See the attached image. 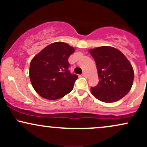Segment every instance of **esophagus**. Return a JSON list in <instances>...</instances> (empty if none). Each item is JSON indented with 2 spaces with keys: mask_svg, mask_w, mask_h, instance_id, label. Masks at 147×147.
<instances>
[{
  "mask_svg": "<svg viewBox=\"0 0 147 147\" xmlns=\"http://www.w3.org/2000/svg\"><path fill=\"white\" fill-rule=\"evenodd\" d=\"M82 76H83V77H86V74L85 73V72H84V73L83 74H82Z\"/></svg>",
  "mask_w": 147,
  "mask_h": 147,
  "instance_id": "obj_1",
  "label": "esophagus"
}]
</instances>
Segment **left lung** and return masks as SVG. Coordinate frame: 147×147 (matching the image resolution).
Listing matches in <instances>:
<instances>
[{"mask_svg": "<svg viewBox=\"0 0 147 147\" xmlns=\"http://www.w3.org/2000/svg\"><path fill=\"white\" fill-rule=\"evenodd\" d=\"M95 61L99 83L90 91L99 100L115 102L124 97L132 87L134 72L132 65L122 52L111 46L90 49Z\"/></svg>", "mask_w": 147, "mask_h": 147, "instance_id": "left-lung-1", "label": "left lung"}]
</instances>
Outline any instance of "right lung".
Listing matches in <instances>:
<instances>
[{"instance_id":"1","label":"right lung","mask_w":147,"mask_h":147,"mask_svg":"<svg viewBox=\"0 0 147 147\" xmlns=\"http://www.w3.org/2000/svg\"><path fill=\"white\" fill-rule=\"evenodd\" d=\"M75 48L63 42L51 43L31 61L30 78L35 91L50 100L61 98L73 89L78 76L71 74L68 57Z\"/></svg>"}]
</instances>
